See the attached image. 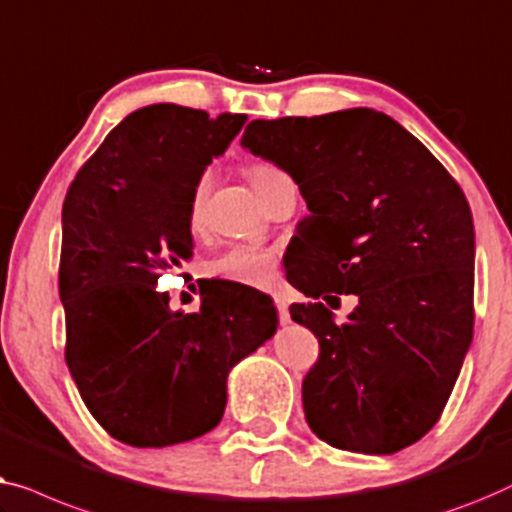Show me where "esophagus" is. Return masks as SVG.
Returning <instances> with one entry per match:
<instances>
[{
	"label": "esophagus",
	"mask_w": 512,
	"mask_h": 512,
	"mask_svg": "<svg viewBox=\"0 0 512 512\" xmlns=\"http://www.w3.org/2000/svg\"><path fill=\"white\" fill-rule=\"evenodd\" d=\"M276 308H278V318H280V322H283V325H290V322H292V318H290V308H287L285 301L276 299Z\"/></svg>",
	"instance_id": "34e87169"
}]
</instances>
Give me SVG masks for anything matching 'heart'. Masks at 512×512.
<instances>
[{"instance_id": "b5f03b06", "label": "heart", "mask_w": 512, "mask_h": 512, "mask_svg": "<svg viewBox=\"0 0 512 512\" xmlns=\"http://www.w3.org/2000/svg\"><path fill=\"white\" fill-rule=\"evenodd\" d=\"M283 174L276 167H269V164H255L250 167L248 176L250 183L257 190L259 185L269 178ZM206 187H208V178H201L192 192V204H190V220L192 225H197L199 215H201V206H204V197H206ZM208 273L213 278L220 280H229L234 285H248V287H262L269 285L273 276H276V255L266 248H257V246H234L225 250V253L218 255L213 262H208Z\"/></svg>"}]
</instances>
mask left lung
I'll use <instances>...</instances> for the list:
<instances>
[{"instance_id": "8db88e82", "label": "left lung", "mask_w": 512, "mask_h": 512, "mask_svg": "<svg viewBox=\"0 0 512 512\" xmlns=\"http://www.w3.org/2000/svg\"><path fill=\"white\" fill-rule=\"evenodd\" d=\"M241 148L299 185L308 215L306 297L357 294L345 325L294 304L320 341L301 387L313 434L338 450L392 455L441 417L473 338L475 236L469 201L390 115L345 109L253 120ZM323 283L320 284L319 280Z\"/></svg>"}]
</instances>
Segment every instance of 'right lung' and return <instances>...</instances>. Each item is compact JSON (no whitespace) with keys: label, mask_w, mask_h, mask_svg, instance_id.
Here are the masks:
<instances>
[{"label":"right lung","mask_w":512,"mask_h":512,"mask_svg":"<svg viewBox=\"0 0 512 512\" xmlns=\"http://www.w3.org/2000/svg\"><path fill=\"white\" fill-rule=\"evenodd\" d=\"M248 115L150 104L111 129L62 206L67 366L85 406L132 448L218 427L227 376L278 329L262 292L211 290L171 311L162 271L192 257V192Z\"/></svg>","instance_id":"right-lung-1"}]
</instances>
